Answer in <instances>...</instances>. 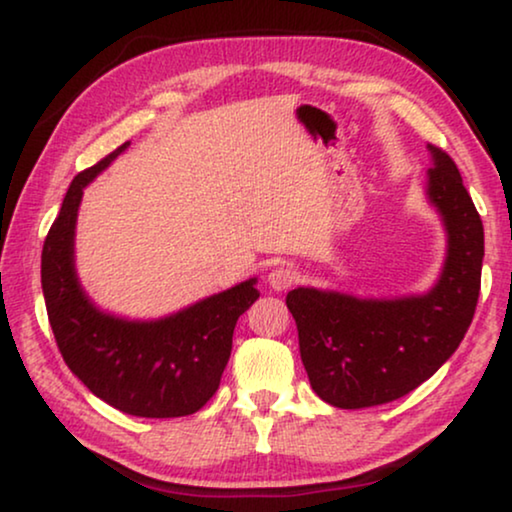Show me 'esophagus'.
Segmentation results:
<instances>
[{
  "label": "esophagus",
  "mask_w": 512,
  "mask_h": 512,
  "mask_svg": "<svg viewBox=\"0 0 512 512\" xmlns=\"http://www.w3.org/2000/svg\"><path fill=\"white\" fill-rule=\"evenodd\" d=\"M294 280H297V273H294L290 264L273 266V269L269 271V276H266V283H269L271 290H276V292H283V290H287V287H292Z\"/></svg>",
  "instance_id": "34e87169"
}]
</instances>
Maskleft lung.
Listing matches in <instances>:
<instances>
[{"mask_svg":"<svg viewBox=\"0 0 512 512\" xmlns=\"http://www.w3.org/2000/svg\"><path fill=\"white\" fill-rule=\"evenodd\" d=\"M429 204L448 236L441 276L424 294L362 299L318 287L287 292L313 392L336 408H369L413 392L459 348L480 294L485 232L457 164L431 146Z\"/></svg>","mask_w":512,"mask_h":512,"instance_id":"8db88e82","label":"left lung"}]
</instances>
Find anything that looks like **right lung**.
I'll use <instances>...</instances> for the list:
<instances>
[{
    "label": "right lung",
    "instance_id": "obj_1",
    "mask_svg": "<svg viewBox=\"0 0 512 512\" xmlns=\"http://www.w3.org/2000/svg\"><path fill=\"white\" fill-rule=\"evenodd\" d=\"M71 181L41 253V287L57 348L71 373L109 406L136 417H183L218 390L236 320L255 304L257 278L157 320H127L92 304L76 273L74 236L83 190L125 153Z\"/></svg>",
    "mask_w": 512,
    "mask_h": 512
}]
</instances>
